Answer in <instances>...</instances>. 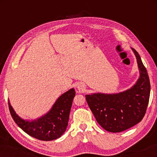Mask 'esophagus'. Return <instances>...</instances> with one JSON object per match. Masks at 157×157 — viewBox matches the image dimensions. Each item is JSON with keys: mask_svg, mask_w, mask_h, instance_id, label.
Returning <instances> with one entry per match:
<instances>
[{"mask_svg": "<svg viewBox=\"0 0 157 157\" xmlns=\"http://www.w3.org/2000/svg\"><path fill=\"white\" fill-rule=\"evenodd\" d=\"M77 89L79 90V91H83L84 90V87L82 85H78L77 86Z\"/></svg>", "mask_w": 157, "mask_h": 157, "instance_id": "34e87169", "label": "esophagus"}]
</instances>
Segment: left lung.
<instances>
[{
  "mask_svg": "<svg viewBox=\"0 0 157 157\" xmlns=\"http://www.w3.org/2000/svg\"><path fill=\"white\" fill-rule=\"evenodd\" d=\"M137 61L140 77L130 89L117 94L94 93L86 98L97 122L109 132L125 131L145 116L151 92L147 70L138 52L131 48Z\"/></svg>",
  "mask_w": 157,
  "mask_h": 157,
  "instance_id": "8db88e82",
  "label": "left lung"
}]
</instances>
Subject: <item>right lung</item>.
<instances>
[{
  "instance_id": "add662e5",
  "label": "right lung",
  "mask_w": 157,
  "mask_h": 157,
  "mask_svg": "<svg viewBox=\"0 0 157 157\" xmlns=\"http://www.w3.org/2000/svg\"><path fill=\"white\" fill-rule=\"evenodd\" d=\"M75 96V89L68 90L58 97L48 113L34 120L20 117L10 101L9 109L14 121L27 134L43 141H51L60 137L66 131Z\"/></svg>"
}]
</instances>
